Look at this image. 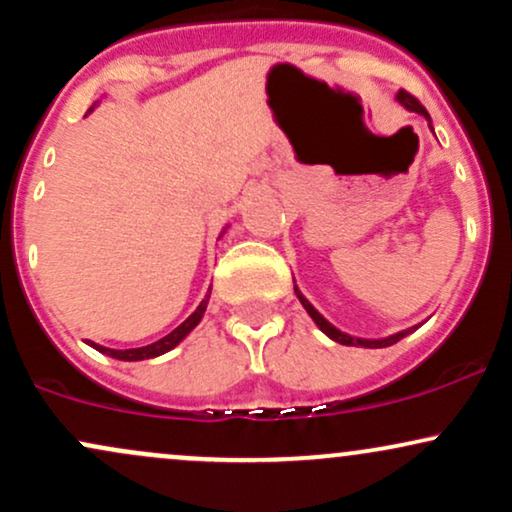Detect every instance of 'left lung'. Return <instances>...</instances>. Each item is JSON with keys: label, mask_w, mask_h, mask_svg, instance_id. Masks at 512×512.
Returning <instances> with one entry per match:
<instances>
[{"label": "left lung", "mask_w": 512, "mask_h": 512, "mask_svg": "<svg viewBox=\"0 0 512 512\" xmlns=\"http://www.w3.org/2000/svg\"><path fill=\"white\" fill-rule=\"evenodd\" d=\"M397 101H399V103H402V105H404V108H407V110H411V113H419V115H424V117H426V120H431V117H428V113H426V108H424V105H421V103H419V98H414V96H411V93H409V91H404V88H402V91H399V93H397ZM293 291H296L298 301H301V303H303V308H305V310H308V315H310V317H313V320H315V325H317V327H320V330H322V332H325V334H327V337H330V339H334V342L344 344V346H366V349H383V346H392V344H397V342H399V339H402V337H407V334H409L411 330H416V327H411V330L397 332V334H392V337H387V339H356V337H349V334L339 332V330H337V327H334V325H330V322H327V320H325V317H322L320 313H317V310L313 308V305H310V303H308V298H305V296H303V293L296 289V286H293Z\"/></svg>", "instance_id": "left-lung-1"}]
</instances>
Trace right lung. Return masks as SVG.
Listing matches in <instances>:
<instances>
[{"instance_id":"right-lung-1","label":"right lung","mask_w":512,"mask_h":512,"mask_svg":"<svg viewBox=\"0 0 512 512\" xmlns=\"http://www.w3.org/2000/svg\"><path fill=\"white\" fill-rule=\"evenodd\" d=\"M207 303H209V296L204 298V301L197 305L195 313H192L190 317H187V320L182 322V325L175 327L173 332L166 334V337H163V339H158V342H154V344L139 346V349H125V351L105 349V346H98V344H93V342H88V344H91L93 349H96V351H101V354H108V356L117 358V361H144V358L161 356V354H166V351L173 349V346H178V344L182 342V339L187 337V334H190L192 330H195V327L199 325V320H202L204 310H207Z\"/></svg>"}]
</instances>
